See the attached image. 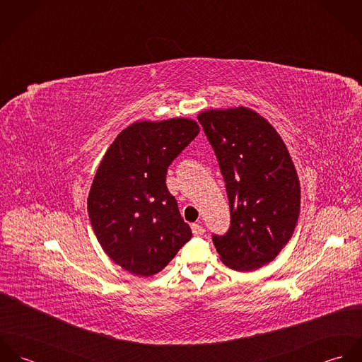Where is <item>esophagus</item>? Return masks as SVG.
<instances>
[{"label": "esophagus", "mask_w": 362, "mask_h": 362, "mask_svg": "<svg viewBox=\"0 0 362 362\" xmlns=\"http://www.w3.org/2000/svg\"><path fill=\"white\" fill-rule=\"evenodd\" d=\"M191 228H192L194 235H197V237H199V235H204V234H205V228H204L201 224H192V226H191Z\"/></svg>", "instance_id": "1"}]
</instances>
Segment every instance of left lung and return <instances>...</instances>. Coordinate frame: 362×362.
Segmentation results:
<instances>
[{
	"label": "left lung",
	"instance_id": "obj_1",
	"mask_svg": "<svg viewBox=\"0 0 362 362\" xmlns=\"http://www.w3.org/2000/svg\"><path fill=\"white\" fill-rule=\"evenodd\" d=\"M228 197L231 223L213 235L226 266L251 272L272 262L293 237L301 188L281 136L247 107L207 110L198 115Z\"/></svg>",
	"mask_w": 362,
	"mask_h": 362
}]
</instances>
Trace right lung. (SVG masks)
Instances as JSON below:
<instances>
[{
    "label": "right lung",
    "mask_w": 362,
    "mask_h": 362,
    "mask_svg": "<svg viewBox=\"0 0 362 362\" xmlns=\"http://www.w3.org/2000/svg\"><path fill=\"white\" fill-rule=\"evenodd\" d=\"M198 134L189 118L134 122L100 161L88 198L90 224L104 252L132 274L158 273L192 237L165 175Z\"/></svg>",
    "instance_id": "right-lung-1"
}]
</instances>
